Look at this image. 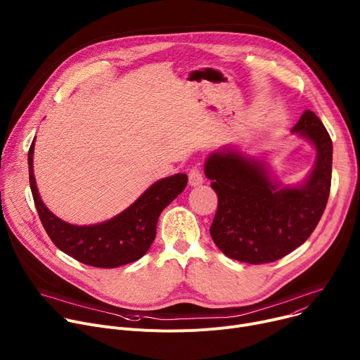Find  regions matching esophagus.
I'll list each match as a JSON object with an SVG mask.
<instances>
[{
	"label": "esophagus",
	"instance_id": "esophagus-1",
	"mask_svg": "<svg viewBox=\"0 0 360 360\" xmlns=\"http://www.w3.org/2000/svg\"><path fill=\"white\" fill-rule=\"evenodd\" d=\"M205 180L203 177V173L200 172L199 167H191L190 172H188V183L190 186H199L202 184Z\"/></svg>",
	"mask_w": 360,
	"mask_h": 360
}]
</instances>
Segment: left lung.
<instances>
[{
    "label": "left lung",
    "mask_w": 360,
    "mask_h": 360,
    "mask_svg": "<svg viewBox=\"0 0 360 360\" xmlns=\"http://www.w3.org/2000/svg\"><path fill=\"white\" fill-rule=\"evenodd\" d=\"M309 138L317 161L301 187L272 183L264 165L236 151L207 158L205 174L217 195L210 236L226 257L246 264L278 261L306 242L326 209L333 144L320 118L306 110L292 128Z\"/></svg>",
    "instance_id": "left-lung-1"
}]
</instances>
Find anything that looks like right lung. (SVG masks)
<instances>
[{"instance_id": "obj_1", "label": "right lung", "mask_w": 360, "mask_h": 360, "mask_svg": "<svg viewBox=\"0 0 360 360\" xmlns=\"http://www.w3.org/2000/svg\"><path fill=\"white\" fill-rule=\"evenodd\" d=\"M34 141L29 150V174L34 205L51 242L76 261L96 268H117L140 259L155 238L157 222L187 186L186 174L154 183L121 214L92 226H76L54 216L41 202L33 174Z\"/></svg>"}]
</instances>
